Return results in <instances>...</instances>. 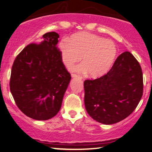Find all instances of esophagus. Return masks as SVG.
Instances as JSON below:
<instances>
[{"label":"esophagus","instance_id":"1","mask_svg":"<svg viewBox=\"0 0 152 152\" xmlns=\"http://www.w3.org/2000/svg\"><path fill=\"white\" fill-rule=\"evenodd\" d=\"M72 76L73 78H81V76H79V75L76 74H73L72 75Z\"/></svg>","mask_w":152,"mask_h":152}]
</instances>
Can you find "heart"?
<instances>
[{
  "label": "heart",
  "mask_w": 152,
  "mask_h": 152,
  "mask_svg": "<svg viewBox=\"0 0 152 152\" xmlns=\"http://www.w3.org/2000/svg\"><path fill=\"white\" fill-rule=\"evenodd\" d=\"M69 43L59 45L62 60L72 68L81 59L83 64L76 69L80 73L89 72L90 77H101L110 70L116 60L117 48L113 41L88 32L73 34Z\"/></svg>",
  "instance_id": "heart-1"
}]
</instances>
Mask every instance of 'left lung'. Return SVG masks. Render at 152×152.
Instances as JSON below:
<instances>
[{
  "label": "left lung",
  "mask_w": 152,
  "mask_h": 152,
  "mask_svg": "<svg viewBox=\"0 0 152 152\" xmlns=\"http://www.w3.org/2000/svg\"><path fill=\"white\" fill-rule=\"evenodd\" d=\"M85 106L96 121L111 125L130 115L143 94L142 71L130 52L117 57L107 74L94 80H86Z\"/></svg>",
  "instance_id": "left-lung-1"
}]
</instances>
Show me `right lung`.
Here are the masks:
<instances>
[{"label":"right lung","instance_id":"obj_1","mask_svg":"<svg viewBox=\"0 0 152 152\" xmlns=\"http://www.w3.org/2000/svg\"><path fill=\"white\" fill-rule=\"evenodd\" d=\"M59 34L48 32L38 43L25 47L15 58L10 88L15 103L24 114L45 121L59 112L71 74L57 48Z\"/></svg>","mask_w":152,"mask_h":152}]
</instances>
